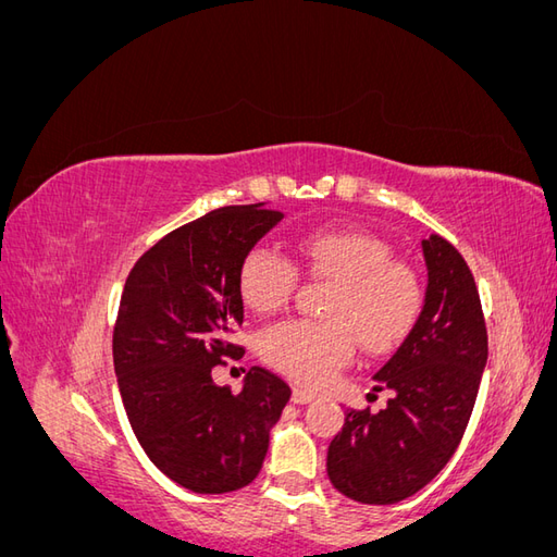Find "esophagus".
I'll return each mask as SVG.
<instances>
[{"label":"esophagus","mask_w":557,"mask_h":557,"mask_svg":"<svg viewBox=\"0 0 557 557\" xmlns=\"http://www.w3.org/2000/svg\"><path fill=\"white\" fill-rule=\"evenodd\" d=\"M313 399H315V395L305 391V387H295V391H293V401L295 404H311Z\"/></svg>","instance_id":"34e87169"}]
</instances>
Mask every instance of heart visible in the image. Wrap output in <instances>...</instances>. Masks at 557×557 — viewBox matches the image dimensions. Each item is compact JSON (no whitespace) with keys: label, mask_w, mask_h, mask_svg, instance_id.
Here are the masks:
<instances>
[{"label":"heart","mask_w":557,"mask_h":557,"mask_svg":"<svg viewBox=\"0 0 557 557\" xmlns=\"http://www.w3.org/2000/svg\"><path fill=\"white\" fill-rule=\"evenodd\" d=\"M295 252L307 274L334 283V290L330 320H285L262 334V356L278 372L320 385L350 360L356 336L367 352L407 339L423 309V285L411 264L391 260L387 242L358 227H325L301 234ZM295 285V264L272 248L256 246L242 262L239 293L256 313L283 309Z\"/></svg>","instance_id":"1"}]
</instances>
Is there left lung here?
Returning <instances> with one entry per match:
<instances>
[{
	"mask_svg": "<svg viewBox=\"0 0 557 557\" xmlns=\"http://www.w3.org/2000/svg\"><path fill=\"white\" fill-rule=\"evenodd\" d=\"M428 288L413 330L374 381L387 407L346 411L327 448V476L362 504H395L425 487L453 458L474 411L487 332L474 276L440 234L423 239Z\"/></svg>",
	"mask_w": 557,
	"mask_h": 557,
	"instance_id": "obj_1",
	"label": "left lung"
}]
</instances>
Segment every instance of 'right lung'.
<instances>
[{
  "instance_id": "obj_1",
  "label": "right lung",
  "mask_w": 557,
  "mask_h": 557,
  "mask_svg": "<svg viewBox=\"0 0 557 557\" xmlns=\"http://www.w3.org/2000/svg\"><path fill=\"white\" fill-rule=\"evenodd\" d=\"M281 218L264 205L215 209L146 250L125 281L113 367L129 425L150 462L199 495L260 474L290 399V385L262 367L239 395L211 376L223 358L244 356L230 344L244 323L239 269Z\"/></svg>"
}]
</instances>
